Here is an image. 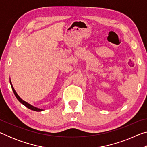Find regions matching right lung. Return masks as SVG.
<instances>
[{
	"instance_id": "1",
	"label": "right lung",
	"mask_w": 147,
	"mask_h": 147,
	"mask_svg": "<svg viewBox=\"0 0 147 147\" xmlns=\"http://www.w3.org/2000/svg\"><path fill=\"white\" fill-rule=\"evenodd\" d=\"M9 82H10L11 88H12V90H13V93H14V94H15V96H16V98H17V100H18L20 102H21V104H23L24 106H25L26 107V108H29V109H32V110H34V111H43V110H44L43 109L38 108H37V107H35V106H34L31 105L30 104L26 102H25L24 100H23V99L21 98V97H20V96L18 95V94H17V93H16V90H15V89H14L13 87V85H12V84H11V82L10 78H9Z\"/></svg>"
}]
</instances>
